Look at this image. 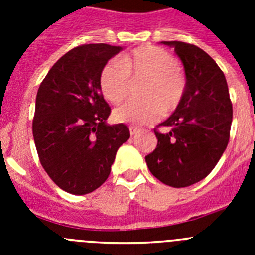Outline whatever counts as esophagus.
I'll list each match as a JSON object with an SVG mask.
<instances>
[{
    "label": "esophagus",
    "instance_id": "34e87169",
    "mask_svg": "<svg viewBox=\"0 0 255 255\" xmlns=\"http://www.w3.org/2000/svg\"><path fill=\"white\" fill-rule=\"evenodd\" d=\"M129 130H130V134H131V135H135V134H138V132H139V129H138V128H135V126H130Z\"/></svg>",
    "mask_w": 255,
    "mask_h": 255
}]
</instances>
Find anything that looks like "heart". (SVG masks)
Returning <instances> with one entry per match:
<instances>
[{"label": "heart", "mask_w": 255, "mask_h": 255, "mask_svg": "<svg viewBox=\"0 0 255 255\" xmlns=\"http://www.w3.org/2000/svg\"><path fill=\"white\" fill-rule=\"evenodd\" d=\"M130 76L147 79L141 96L147 100L129 101L114 111L119 123L143 126L158 120L164 111L177 107L185 92V76L170 52L154 46L134 49L120 60H114L101 73V91L107 101L120 103L128 94Z\"/></svg>", "instance_id": "b5f03b06"}]
</instances>
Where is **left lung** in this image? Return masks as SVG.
I'll return each mask as SVG.
<instances>
[{
    "label": "left lung",
    "mask_w": 255,
    "mask_h": 255,
    "mask_svg": "<svg viewBox=\"0 0 255 255\" xmlns=\"http://www.w3.org/2000/svg\"><path fill=\"white\" fill-rule=\"evenodd\" d=\"M175 48L184 65L185 92L176 110L159 125L157 147L145 157L154 177L172 188H185L209 175L230 138L233 105L222 70L203 49L184 42H161Z\"/></svg>",
    "instance_id": "left-lung-1"
}]
</instances>
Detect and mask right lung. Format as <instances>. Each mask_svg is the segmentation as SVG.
<instances>
[{
  "label": "right lung",
  "instance_id": "obj_1",
  "mask_svg": "<svg viewBox=\"0 0 255 255\" xmlns=\"http://www.w3.org/2000/svg\"><path fill=\"white\" fill-rule=\"evenodd\" d=\"M120 46L84 44L65 53L46 75L35 98L33 136L40 163L62 190L84 195L111 172L117 149L130 138L124 124L108 125L103 67Z\"/></svg>",
  "mask_w": 255,
  "mask_h": 255
}]
</instances>
